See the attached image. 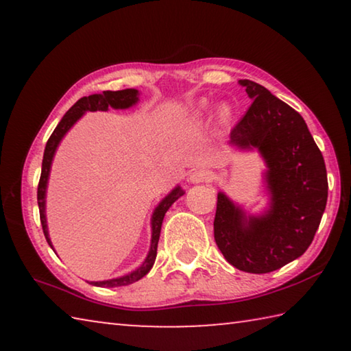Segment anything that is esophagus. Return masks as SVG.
Masks as SVG:
<instances>
[{
    "mask_svg": "<svg viewBox=\"0 0 351 351\" xmlns=\"http://www.w3.org/2000/svg\"><path fill=\"white\" fill-rule=\"evenodd\" d=\"M212 180V171L207 169H193L189 175V181L193 184L209 182Z\"/></svg>",
    "mask_w": 351,
    "mask_h": 351,
    "instance_id": "obj_1",
    "label": "esophagus"
}]
</instances>
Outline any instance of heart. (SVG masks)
Returning a JSON list of instances; mask_svg holds the SVG:
<instances>
[{
    "label": "heart",
    "instance_id": "b5f03b06",
    "mask_svg": "<svg viewBox=\"0 0 351 351\" xmlns=\"http://www.w3.org/2000/svg\"><path fill=\"white\" fill-rule=\"evenodd\" d=\"M207 108H209V104H207V102H201V104L198 105L197 111H195V114H197L198 117H203V116L206 114ZM232 117H234V110H232V106H230L229 104H223V105L218 106L217 121H218L219 125H228V123H229L230 121H232Z\"/></svg>",
    "mask_w": 351,
    "mask_h": 351
}]
</instances>
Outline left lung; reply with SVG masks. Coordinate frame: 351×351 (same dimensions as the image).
Segmentation results:
<instances>
[{
	"label": "left lung",
	"instance_id": "left-lung-1",
	"mask_svg": "<svg viewBox=\"0 0 351 351\" xmlns=\"http://www.w3.org/2000/svg\"><path fill=\"white\" fill-rule=\"evenodd\" d=\"M252 105L229 145L265 161L268 207L254 215L218 192L213 235L237 269L266 274L299 258L322 219L328 182L322 153L299 112L252 80H240Z\"/></svg>",
	"mask_w": 351,
	"mask_h": 351
}]
</instances>
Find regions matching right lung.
I'll return each mask as SVG.
<instances>
[{
    "mask_svg": "<svg viewBox=\"0 0 351 351\" xmlns=\"http://www.w3.org/2000/svg\"><path fill=\"white\" fill-rule=\"evenodd\" d=\"M138 102H139V91L134 90V88H127V90H121V91H104L102 94H91V96L88 97H82L66 111V114L62 117V121L58 122V125L56 127L54 133L51 134V138L47 141L46 148H45L43 164H41V176L38 182L37 199H38V209H40V221H41V226H43L46 241L49 243V246L52 249H54V246H52V241L49 239V230H47V221H46V192H47V181H49V175H51V165H52V161H54L56 152L58 145H60L62 139L64 138V134L74 127V123L79 121L86 111H108V108L128 110ZM182 195H184V190L181 189V186H176L169 195H165V197L159 201V204L156 207H154L153 215H152L150 249H148L147 257L144 261H142L139 268L128 272L125 276L110 278V280L90 282V283L94 285V287H100V288L125 287V285L138 282L142 277L147 276L153 268L154 260H156L158 241H159V235H161V226H162V219L165 217V212H167L170 209V206L173 204L178 198L182 197Z\"/></svg>",
    "mask_w": 351,
    "mask_h": 351,
    "instance_id": "obj_1",
    "label": "right lung"
}]
</instances>
